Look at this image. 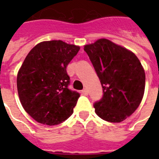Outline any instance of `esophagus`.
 I'll list each match as a JSON object with an SVG mask.
<instances>
[{
    "label": "esophagus",
    "instance_id": "34e87169",
    "mask_svg": "<svg viewBox=\"0 0 159 159\" xmlns=\"http://www.w3.org/2000/svg\"><path fill=\"white\" fill-rule=\"evenodd\" d=\"M82 94L84 95V96H87V95H88V92H87V89H83L82 91Z\"/></svg>",
    "mask_w": 159,
    "mask_h": 159
}]
</instances>
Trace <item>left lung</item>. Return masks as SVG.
<instances>
[{"instance_id": "obj_1", "label": "left lung", "mask_w": 159, "mask_h": 159, "mask_svg": "<svg viewBox=\"0 0 159 159\" xmlns=\"http://www.w3.org/2000/svg\"><path fill=\"white\" fill-rule=\"evenodd\" d=\"M99 77L103 97L94 104L95 112L109 122L119 123L136 111L145 88V72L132 51L107 39L84 45Z\"/></svg>"}]
</instances>
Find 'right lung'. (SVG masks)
I'll return each instance as SVG.
<instances>
[{"label": "right lung", "mask_w": 159, "mask_h": 159, "mask_svg": "<svg viewBox=\"0 0 159 159\" xmlns=\"http://www.w3.org/2000/svg\"><path fill=\"white\" fill-rule=\"evenodd\" d=\"M79 46L62 40L36 44L17 74V91L25 111L37 122L56 125L73 113L80 94L68 89L67 67Z\"/></svg>", "instance_id": "add662e5"}]
</instances>
